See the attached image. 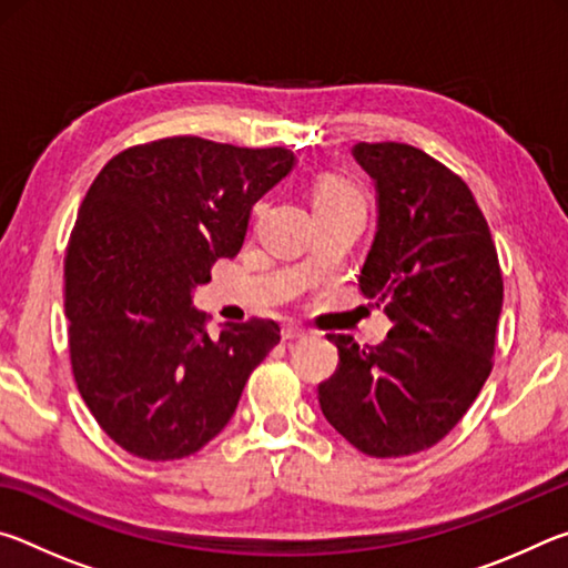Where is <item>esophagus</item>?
Returning a JSON list of instances; mask_svg holds the SVG:
<instances>
[{
    "label": "esophagus",
    "mask_w": 568,
    "mask_h": 568,
    "mask_svg": "<svg viewBox=\"0 0 568 568\" xmlns=\"http://www.w3.org/2000/svg\"><path fill=\"white\" fill-rule=\"evenodd\" d=\"M305 335H307V331L301 328V325H285L283 328L285 341H301V338H305Z\"/></svg>",
    "instance_id": "obj_1"
}]
</instances>
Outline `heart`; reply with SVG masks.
Listing matches in <instances>:
<instances>
[{
  "mask_svg": "<svg viewBox=\"0 0 568 568\" xmlns=\"http://www.w3.org/2000/svg\"><path fill=\"white\" fill-rule=\"evenodd\" d=\"M335 200H358L355 190L343 180H325L323 185L315 190V205L321 203H335Z\"/></svg>",
  "mask_w": 568,
  "mask_h": 568,
  "instance_id": "b5f03b06",
  "label": "heart"
}]
</instances>
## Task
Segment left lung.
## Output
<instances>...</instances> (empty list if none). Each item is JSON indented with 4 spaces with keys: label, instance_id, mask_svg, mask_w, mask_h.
Wrapping results in <instances>:
<instances>
[{
    "label": "left lung",
    "instance_id": "8db88e82",
    "mask_svg": "<svg viewBox=\"0 0 568 568\" xmlns=\"http://www.w3.org/2000/svg\"><path fill=\"white\" fill-rule=\"evenodd\" d=\"M376 187V235L358 285L388 315L381 345L331 335L341 365L318 388L323 416L376 458L436 446L491 373L504 281L466 182L400 142H358Z\"/></svg>",
    "mask_w": 568,
    "mask_h": 568
}]
</instances>
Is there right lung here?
Wrapping results in <instances>:
<instances>
[{
	"instance_id": "obj_1",
	"label": "right lung",
	"mask_w": 568,
	"mask_h": 568,
	"mask_svg": "<svg viewBox=\"0 0 568 568\" xmlns=\"http://www.w3.org/2000/svg\"><path fill=\"white\" fill-rule=\"evenodd\" d=\"M291 150L170 138L112 158L82 200L64 261L77 388L132 456L185 458L227 426L275 321L223 323L192 305L243 247L253 205L291 175Z\"/></svg>"
}]
</instances>
